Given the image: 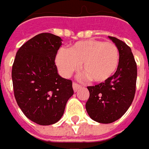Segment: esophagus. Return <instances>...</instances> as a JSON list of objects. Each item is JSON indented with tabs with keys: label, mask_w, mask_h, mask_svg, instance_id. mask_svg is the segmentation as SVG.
<instances>
[{
	"label": "esophagus",
	"mask_w": 149,
	"mask_h": 149,
	"mask_svg": "<svg viewBox=\"0 0 149 149\" xmlns=\"http://www.w3.org/2000/svg\"><path fill=\"white\" fill-rule=\"evenodd\" d=\"M80 88H81V86H80L79 84H77V83H75V82L73 83V89H74V91H77Z\"/></svg>",
	"instance_id": "obj_1"
}]
</instances>
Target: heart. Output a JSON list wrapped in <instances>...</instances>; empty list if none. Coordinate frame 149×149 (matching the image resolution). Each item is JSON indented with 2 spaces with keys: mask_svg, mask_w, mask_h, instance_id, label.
<instances>
[{
  "mask_svg": "<svg viewBox=\"0 0 149 149\" xmlns=\"http://www.w3.org/2000/svg\"><path fill=\"white\" fill-rule=\"evenodd\" d=\"M119 62L120 52L114 43L95 39L76 42L68 51L60 50L56 56V64L63 76L69 77L81 64L84 76L97 83L109 80Z\"/></svg>",
  "mask_w": 149,
  "mask_h": 149,
  "instance_id": "obj_1",
  "label": "heart"
}]
</instances>
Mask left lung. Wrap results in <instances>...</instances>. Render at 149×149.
Returning a JSON list of instances; mask_svg holds the SVG:
<instances>
[{
  "mask_svg": "<svg viewBox=\"0 0 149 149\" xmlns=\"http://www.w3.org/2000/svg\"><path fill=\"white\" fill-rule=\"evenodd\" d=\"M109 38L120 52L119 66L109 80L88 86L89 99L86 109L91 118L98 123L109 124L119 120L132 102L137 76V69L132 49L115 37Z\"/></svg>",
  "mask_w": 149,
  "mask_h": 149,
  "instance_id": "8db88e82",
  "label": "left lung"
}]
</instances>
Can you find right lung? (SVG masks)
Returning a JSON list of instances; mask_svg holds the SVG:
<instances>
[{"mask_svg":"<svg viewBox=\"0 0 149 149\" xmlns=\"http://www.w3.org/2000/svg\"><path fill=\"white\" fill-rule=\"evenodd\" d=\"M62 41L50 33L39 34L18 49L13 65L17 103L28 119L40 125L58 122L74 94L72 81L61 77L55 64Z\"/></svg>","mask_w":149,"mask_h":149,"instance_id":"right-lung-1","label":"right lung"}]
</instances>
